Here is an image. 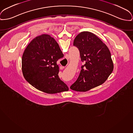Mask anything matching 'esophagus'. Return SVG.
<instances>
[{
	"instance_id": "34e87169",
	"label": "esophagus",
	"mask_w": 133,
	"mask_h": 133,
	"mask_svg": "<svg viewBox=\"0 0 133 133\" xmlns=\"http://www.w3.org/2000/svg\"><path fill=\"white\" fill-rule=\"evenodd\" d=\"M64 67H63V66H60V69H64Z\"/></svg>"
}]
</instances>
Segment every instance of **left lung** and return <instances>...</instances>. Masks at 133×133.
Returning <instances> with one entry per match:
<instances>
[{"label":"left lung","instance_id":"obj_1","mask_svg":"<svg viewBox=\"0 0 133 133\" xmlns=\"http://www.w3.org/2000/svg\"><path fill=\"white\" fill-rule=\"evenodd\" d=\"M73 45L79 51L81 66L77 80L71 89L85 92L103 83L114 69L109 48L101 39L89 31H82L76 37Z\"/></svg>","mask_w":133,"mask_h":133}]
</instances>
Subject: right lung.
<instances>
[{
	"mask_svg": "<svg viewBox=\"0 0 133 133\" xmlns=\"http://www.w3.org/2000/svg\"><path fill=\"white\" fill-rule=\"evenodd\" d=\"M64 55L55 39L43 34L28 45L22 57L24 77L31 85L47 94L68 91L67 85L59 77L57 61Z\"/></svg>",
	"mask_w": 133,
	"mask_h": 133,
	"instance_id": "1",
	"label": "right lung"
}]
</instances>
